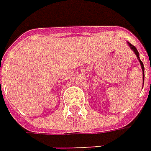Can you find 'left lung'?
Listing matches in <instances>:
<instances>
[{
  "label": "left lung",
  "instance_id": "1",
  "mask_svg": "<svg viewBox=\"0 0 151 151\" xmlns=\"http://www.w3.org/2000/svg\"><path fill=\"white\" fill-rule=\"evenodd\" d=\"M128 44H129V46L131 47V49L134 51V53H135V54H136V56H137V59L139 60V61H140V63H141V66H142V72H143V80H144V66H143V63L142 62V60H140V57H139V52H138L137 49H136L133 44H131L130 42H128Z\"/></svg>",
  "mask_w": 151,
  "mask_h": 151
}]
</instances>
